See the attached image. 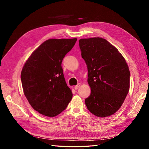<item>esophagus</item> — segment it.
<instances>
[{"mask_svg": "<svg viewBox=\"0 0 149 149\" xmlns=\"http://www.w3.org/2000/svg\"><path fill=\"white\" fill-rule=\"evenodd\" d=\"M80 86H81V84H80V83H78L77 85L75 86H74V89H78L80 87Z\"/></svg>", "mask_w": 149, "mask_h": 149, "instance_id": "esophagus-1", "label": "esophagus"}]
</instances>
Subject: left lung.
Segmentation results:
<instances>
[{"label":"left lung","mask_w":149,"mask_h":149,"mask_svg":"<svg viewBox=\"0 0 149 149\" xmlns=\"http://www.w3.org/2000/svg\"><path fill=\"white\" fill-rule=\"evenodd\" d=\"M87 65L91 94L85 100L88 109L100 118L119 110L130 87V71L124 58L106 40L100 37L79 40Z\"/></svg>","instance_id":"left-lung-1"}]
</instances>
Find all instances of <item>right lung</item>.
Listing matches in <instances>:
<instances>
[{"instance_id": "right-lung-1", "label": "right lung", "mask_w": 149, "mask_h": 149, "mask_svg": "<svg viewBox=\"0 0 149 149\" xmlns=\"http://www.w3.org/2000/svg\"><path fill=\"white\" fill-rule=\"evenodd\" d=\"M77 38L49 39L31 53L21 72L22 88L31 106L40 114L55 117L73 96L64 78L61 63Z\"/></svg>"}]
</instances>
